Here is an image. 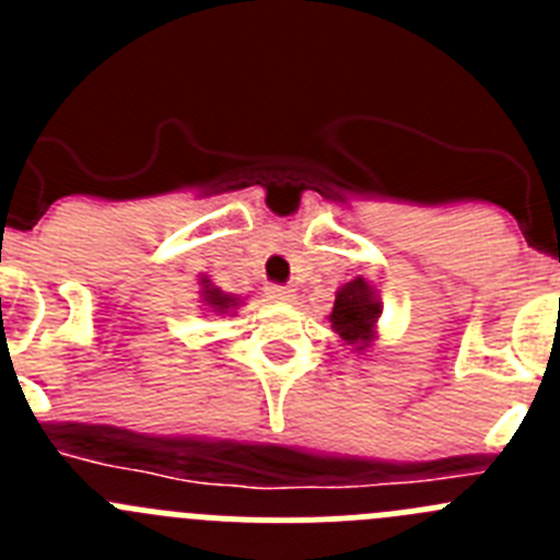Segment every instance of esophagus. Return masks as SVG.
<instances>
[{"label":"esophagus","instance_id":"34e87169","mask_svg":"<svg viewBox=\"0 0 560 560\" xmlns=\"http://www.w3.org/2000/svg\"><path fill=\"white\" fill-rule=\"evenodd\" d=\"M266 294H269V300H275V303H294L296 291L291 289V285L269 283V285H266Z\"/></svg>","mask_w":560,"mask_h":560}]
</instances>
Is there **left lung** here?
I'll return each instance as SVG.
<instances>
[{
    "label": "left lung",
    "mask_w": 560,
    "mask_h": 560,
    "mask_svg": "<svg viewBox=\"0 0 560 560\" xmlns=\"http://www.w3.org/2000/svg\"><path fill=\"white\" fill-rule=\"evenodd\" d=\"M381 303L364 277H355L336 291V303L330 311V325L341 339L355 350L368 348L373 341V328L378 323Z\"/></svg>",
    "instance_id": "8db88e82"
}]
</instances>
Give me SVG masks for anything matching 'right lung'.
Wrapping results in <instances>:
<instances>
[{"instance_id":"right-lung-1","label":"right lung","mask_w":560,"mask_h":560,"mask_svg":"<svg viewBox=\"0 0 560 560\" xmlns=\"http://www.w3.org/2000/svg\"><path fill=\"white\" fill-rule=\"evenodd\" d=\"M201 300H205L207 308H212L215 314H230V311L237 305L235 296H230V294H224L221 289H215V285H212L207 277H201Z\"/></svg>"}]
</instances>
